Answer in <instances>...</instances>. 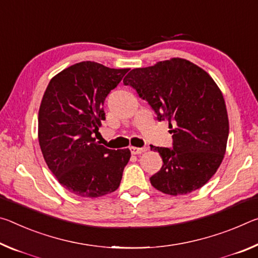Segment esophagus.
Instances as JSON below:
<instances>
[{
  "instance_id": "34e87169",
  "label": "esophagus",
  "mask_w": 258,
  "mask_h": 258,
  "mask_svg": "<svg viewBox=\"0 0 258 258\" xmlns=\"http://www.w3.org/2000/svg\"><path fill=\"white\" fill-rule=\"evenodd\" d=\"M147 150H149L147 147H135V146L130 147V152H132V154H135V155L144 153V152Z\"/></svg>"
}]
</instances>
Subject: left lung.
Returning <instances> with one entry per match:
<instances>
[{
	"label": "left lung",
	"instance_id": "8db88e82",
	"mask_svg": "<svg viewBox=\"0 0 258 258\" xmlns=\"http://www.w3.org/2000/svg\"><path fill=\"white\" fill-rule=\"evenodd\" d=\"M147 100L158 120H168L172 149L151 145L163 164L151 177L152 186L169 196L200 188L217 171L224 158L229 117L224 97L201 67L181 58L134 69L123 79Z\"/></svg>",
	"mask_w": 258,
	"mask_h": 258
}]
</instances>
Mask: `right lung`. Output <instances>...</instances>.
<instances>
[{
  "label": "right lung",
  "mask_w": 258,
  "mask_h": 258,
  "mask_svg": "<svg viewBox=\"0 0 258 258\" xmlns=\"http://www.w3.org/2000/svg\"><path fill=\"white\" fill-rule=\"evenodd\" d=\"M129 69L95 61L67 67L50 80L39 109V143L46 164L67 191L98 198L116 191L132 153L98 144L104 101Z\"/></svg>",
  "instance_id": "right-lung-1"
}]
</instances>
